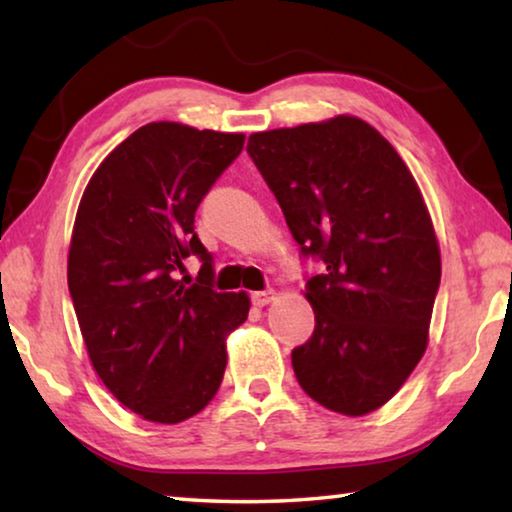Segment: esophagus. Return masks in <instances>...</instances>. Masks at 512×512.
Returning a JSON list of instances; mask_svg holds the SVG:
<instances>
[{
    "label": "esophagus",
    "mask_w": 512,
    "mask_h": 512,
    "mask_svg": "<svg viewBox=\"0 0 512 512\" xmlns=\"http://www.w3.org/2000/svg\"><path fill=\"white\" fill-rule=\"evenodd\" d=\"M275 298V291L268 289V291H255L253 296H250V300H253L255 307H266L268 302H271Z\"/></svg>",
    "instance_id": "34e87169"
}]
</instances>
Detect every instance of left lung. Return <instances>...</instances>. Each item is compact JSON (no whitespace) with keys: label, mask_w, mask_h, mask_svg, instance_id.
<instances>
[{"label":"left lung","mask_w":512,"mask_h":512,"mask_svg":"<svg viewBox=\"0 0 512 512\" xmlns=\"http://www.w3.org/2000/svg\"><path fill=\"white\" fill-rule=\"evenodd\" d=\"M248 155L280 203L302 257L314 334L291 352L311 400L366 415L400 391L424 350L440 250L411 171L375 128L341 115L253 133Z\"/></svg>","instance_id":"1"}]
</instances>
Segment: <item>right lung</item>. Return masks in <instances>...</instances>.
<instances>
[{
  "mask_svg": "<svg viewBox=\"0 0 512 512\" xmlns=\"http://www.w3.org/2000/svg\"><path fill=\"white\" fill-rule=\"evenodd\" d=\"M246 135L153 121L94 171L76 212L67 284L90 361L144 420L176 424L221 386L225 334L250 300L214 291L212 255L194 232L198 205L237 160ZM202 259L196 283L180 278Z\"/></svg>",
  "mask_w": 512,
  "mask_h": 512,
  "instance_id": "1",
  "label": "right lung"
}]
</instances>
